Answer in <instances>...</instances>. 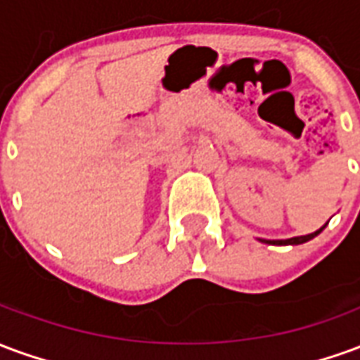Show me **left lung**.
Segmentation results:
<instances>
[{
    "mask_svg": "<svg viewBox=\"0 0 360 360\" xmlns=\"http://www.w3.org/2000/svg\"><path fill=\"white\" fill-rule=\"evenodd\" d=\"M324 227H320V229L314 231V233L301 235V237H291V239H285V241H283V239H281V241H266V239H262V243H270V245H301V243H307L310 241V239H314L318 233H322V231H324Z\"/></svg>",
    "mask_w": 360,
    "mask_h": 360,
    "instance_id": "obj_1",
    "label": "left lung"
}]
</instances>
